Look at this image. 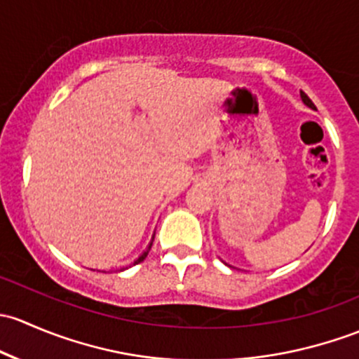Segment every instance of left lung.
Instances as JSON below:
<instances>
[{
    "label": "left lung",
    "mask_w": 359,
    "mask_h": 359,
    "mask_svg": "<svg viewBox=\"0 0 359 359\" xmlns=\"http://www.w3.org/2000/svg\"><path fill=\"white\" fill-rule=\"evenodd\" d=\"M301 98H302V102L306 103V105H308V107H311V109H316V107H315V103H313L311 100H309V97H308V95L304 93V91H301Z\"/></svg>",
    "instance_id": "left-lung-1"
}]
</instances>
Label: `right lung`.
<instances>
[{"label":"right lung","mask_w":359,"mask_h":359,"mask_svg":"<svg viewBox=\"0 0 359 359\" xmlns=\"http://www.w3.org/2000/svg\"><path fill=\"white\" fill-rule=\"evenodd\" d=\"M150 247H152V243H150ZM150 247H149V249H147V250H145V252H143V254H142V256H140V257H138V259H136V261H135V264H138V262H142L143 259H145V257H147V254H149V250H150Z\"/></svg>","instance_id":"add662e5"}]
</instances>
